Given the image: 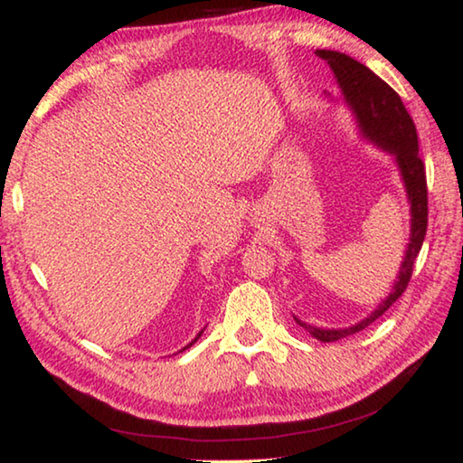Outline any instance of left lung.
Listing matches in <instances>:
<instances>
[{
    "instance_id": "8db88e82",
    "label": "left lung",
    "mask_w": 463,
    "mask_h": 463,
    "mask_svg": "<svg viewBox=\"0 0 463 463\" xmlns=\"http://www.w3.org/2000/svg\"><path fill=\"white\" fill-rule=\"evenodd\" d=\"M315 55L327 61L334 71L335 84L342 90V99L354 115L361 137L377 146L379 150L392 154L395 165H398L400 177L406 189V197L410 203V239L403 253L398 276H395L392 292L387 295L377 309L366 315L363 321L340 329H324L315 327L295 317L300 327H305L315 340L319 342H337L342 337L363 332L366 326L379 319L390 307L398 300L412 276L414 261L420 253L424 234H427L429 220V197H427V173L420 156H418V136L412 117L408 115L398 92L390 84H385L377 73H373L361 61L352 60L350 55L340 51L317 49ZM329 97V94H327Z\"/></svg>"
}]
</instances>
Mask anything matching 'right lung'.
Masks as SVG:
<instances>
[{
  "label": "right lung",
  "instance_id": "add662e5",
  "mask_svg": "<svg viewBox=\"0 0 463 463\" xmlns=\"http://www.w3.org/2000/svg\"><path fill=\"white\" fill-rule=\"evenodd\" d=\"M202 334H203V329H202V332H200V334H197V335H195V340H192V342H189V344H187V346H185V348H189V346H192V344H195V342H197V337H200ZM185 348H183V350H185Z\"/></svg>",
  "mask_w": 463,
  "mask_h": 463
}]
</instances>
